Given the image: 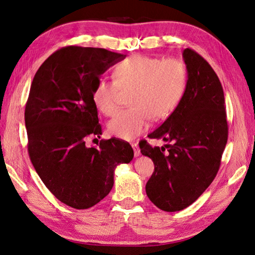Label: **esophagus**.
I'll list each match as a JSON object with an SVG mask.
<instances>
[{"mask_svg": "<svg viewBox=\"0 0 255 255\" xmlns=\"http://www.w3.org/2000/svg\"><path fill=\"white\" fill-rule=\"evenodd\" d=\"M131 147H132V149H133L134 156H139V155H140V149H139L138 143H131Z\"/></svg>", "mask_w": 255, "mask_h": 255, "instance_id": "1", "label": "esophagus"}]
</instances>
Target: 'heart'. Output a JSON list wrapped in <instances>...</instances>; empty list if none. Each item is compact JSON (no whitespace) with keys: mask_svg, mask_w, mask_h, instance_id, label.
<instances>
[{"mask_svg":"<svg viewBox=\"0 0 255 255\" xmlns=\"http://www.w3.org/2000/svg\"><path fill=\"white\" fill-rule=\"evenodd\" d=\"M186 88L187 70L181 60L133 55L117 64L114 81H97L92 100L102 114L113 116L121 91L132 90L129 96L132 107L119 112L107 125L112 136L132 140L147 130L151 118L162 119L174 112Z\"/></svg>","mask_w":255,"mask_h":255,"instance_id":"obj_1","label":"heart"}]
</instances>
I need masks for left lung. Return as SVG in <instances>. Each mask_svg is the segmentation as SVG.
Masks as SVG:
<instances>
[{"instance_id": "obj_1", "label": "left lung", "mask_w": 255, "mask_h": 255, "mask_svg": "<svg viewBox=\"0 0 255 255\" xmlns=\"http://www.w3.org/2000/svg\"><path fill=\"white\" fill-rule=\"evenodd\" d=\"M183 59L187 70L185 94L148 136L167 143L162 148H152L145 140L139 143L141 153L154 163L145 193L156 207L171 213L188 207L210 185L228 140L225 95L217 74L189 48L183 51Z\"/></svg>"}]
</instances>
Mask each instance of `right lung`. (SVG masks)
Listing matches in <instances>:
<instances>
[{
	"label": "right lung",
	"instance_id": "obj_1",
	"mask_svg": "<svg viewBox=\"0 0 255 255\" xmlns=\"http://www.w3.org/2000/svg\"><path fill=\"white\" fill-rule=\"evenodd\" d=\"M126 57L103 48L68 46L41 64L25 107L28 153L37 174L70 207L88 209L107 196L114 171L133 158L131 145L101 140L89 148L86 137L102 134L92 91L106 70Z\"/></svg>",
	"mask_w": 255,
	"mask_h": 255
}]
</instances>
